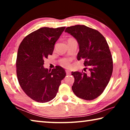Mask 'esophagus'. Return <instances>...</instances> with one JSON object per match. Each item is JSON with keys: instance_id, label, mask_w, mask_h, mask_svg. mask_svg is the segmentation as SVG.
Returning <instances> with one entry per match:
<instances>
[{"instance_id": "obj_1", "label": "esophagus", "mask_w": 130, "mask_h": 130, "mask_svg": "<svg viewBox=\"0 0 130 130\" xmlns=\"http://www.w3.org/2000/svg\"><path fill=\"white\" fill-rule=\"evenodd\" d=\"M66 73H67V75H70V73L69 71H68V70H66Z\"/></svg>"}]
</instances>
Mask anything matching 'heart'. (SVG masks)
<instances>
[{"mask_svg": "<svg viewBox=\"0 0 130 130\" xmlns=\"http://www.w3.org/2000/svg\"><path fill=\"white\" fill-rule=\"evenodd\" d=\"M60 64L63 67H69L70 64V60L68 58H63L60 61Z\"/></svg>", "mask_w": 130, "mask_h": 130, "instance_id": "heart-1", "label": "heart"}]
</instances>
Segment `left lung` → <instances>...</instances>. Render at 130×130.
Returning a JSON list of instances; mask_svg holds the SVG:
<instances>
[{
	"mask_svg": "<svg viewBox=\"0 0 130 130\" xmlns=\"http://www.w3.org/2000/svg\"><path fill=\"white\" fill-rule=\"evenodd\" d=\"M65 31L77 41L80 49L77 60H84V64L89 67L88 73L72 72L74 78L72 91L79 98L93 100L103 93L112 73L113 61L109 46L99 31L85 25L68 27Z\"/></svg>",
	"mask_w": 130,
	"mask_h": 130,
	"instance_id": "1",
	"label": "left lung"
}]
</instances>
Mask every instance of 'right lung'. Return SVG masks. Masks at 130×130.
<instances>
[{
	"label": "right lung",
	"mask_w": 130,
	"mask_h": 130,
	"mask_svg": "<svg viewBox=\"0 0 130 130\" xmlns=\"http://www.w3.org/2000/svg\"><path fill=\"white\" fill-rule=\"evenodd\" d=\"M65 27H42L27 35L19 45L16 61L18 80L27 95L36 102L46 103L56 97L65 70L56 66L43 67L44 60L52 55L54 45Z\"/></svg>",
	"instance_id": "right-lung-1"
}]
</instances>
